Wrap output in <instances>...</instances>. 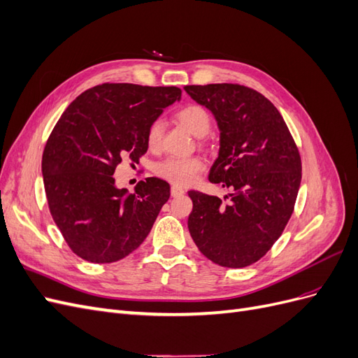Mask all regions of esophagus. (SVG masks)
<instances>
[{
    "label": "esophagus",
    "mask_w": 358,
    "mask_h": 358,
    "mask_svg": "<svg viewBox=\"0 0 358 358\" xmlns=\"http://www.w3.org/2000/svg\"><path fill=\"white\" fill-rule=\"evenodd\" d=\"M183 192H185V191H183V188H180V187H176V185L171 187V196L173 197H179V196H182Z\"/></svg>",
    "instance_id": "esophagus-1"
}]
</instances>
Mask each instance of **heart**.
<instances>
[{"label": "heart", "instance_id": "obj_1", "mask_svg": "<svg viewBox=\"0 0 358 358\" xmlns=\"http://www.w3.org/2000/svg\"><path fill=\"white\" fill-rule=\"evenodd\" d=\"M176 121L185 127L191 134L203 137L209 133L212 117L209 112L199 104L183 106L175 115ZM162 136V122L159 119L149 125L146 133V143L149 148H158ZM203 170V162L199 158H167L155 167L158 176L164 178L176 185H189L196 180L199 173Z\"/></svg>", "mask_w": 358, "mask_h": 358}]
</instances>
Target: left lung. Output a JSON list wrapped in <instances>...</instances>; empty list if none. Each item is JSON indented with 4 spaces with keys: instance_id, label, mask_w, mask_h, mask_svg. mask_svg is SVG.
Masks as SVG:
<instances>
[{
    "instance_id": "8db88e82",
    "label": "left lung",
    "mask_w": 358,
    "mask_h": 358,
    "mask_svg": "<svg viewBox=\"0 0 358 358\" xmlns=\"http://www.w3.org/2000/svg\"><path fill=\"white\" fill-rule=\"evenodd\" d=\"M215 116L220 152L209 180L231 189L220 197L189 191L188 229L200 252L230 268L254 264L282 234L301 180L299 149L276 107L234 83L185 86Z\"/></svg>"
}]
</instances>
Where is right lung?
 Returning <instances> with one entry per match:
<instances>
[{
    "mask_svg": "<svg viewBox=\"0 0 358 358\" xmlns=\"http://www.w3.org/2000/svg\"><path fill=\"white\" fill-rule=\"evenodd\" d=\"M180 94L176 86L103 83L80 94L59 117L41 171L52 218L76 255L113 263L146 239L170 185L148 178L129 194L116 187L113 173L124 159L138 162L146 154L149 125Z\"/></svg>",
    "mask_w": 358,
    "mask_h": 358,
    "instance_id": "1",
    "label": "right lung"
}]
</instances>
